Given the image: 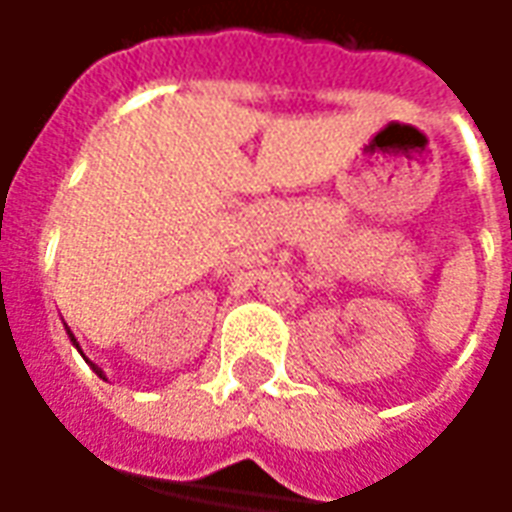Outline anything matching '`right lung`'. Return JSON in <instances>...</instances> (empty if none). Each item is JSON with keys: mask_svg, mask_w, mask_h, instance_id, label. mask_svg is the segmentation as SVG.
Wrapping results in <instances>:
<instances>
[{"mask_svg": "<svg viewBox=\"0 0 512 512\" xmlns=\"http://www.w3.org/2000/svg\"><path fill=\"white\" fill-rule=\"evenodd\" d=\"M68 337H71V343H73V345H76V337H73V334H71V332H68ZM76 348H79V345H76Z\"/></svg>", "mask_w": 512, "mask_h": 512, "instance_id": "1", "label": "right lung"}]
</instances>
